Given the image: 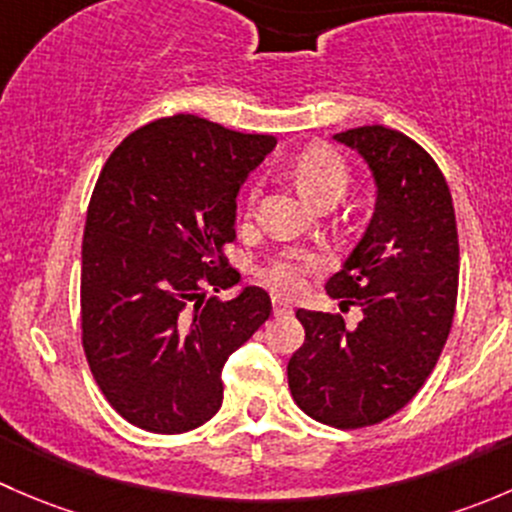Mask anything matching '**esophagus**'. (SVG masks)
<instances>
[{"label": "esophagus", "instance_id": "esophagus-1", "mask_svg": "<svg viewBox=\"0 0 512 512\" xmlns=\"http://www.w3.org/2000/svg\"><path fill=\"white\" fill-rule=\"evenodd\" d=\"M272 312L280 317V314H289L292 312V307H289V302H285L282 297H272Z\"/></svg>", "mask_w": 512, "mask_h": 512}]
</instances>
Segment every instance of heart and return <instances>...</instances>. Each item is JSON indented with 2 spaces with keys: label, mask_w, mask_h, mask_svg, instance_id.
Masks as SVG:
<instances>
[{
  "label": "heart",
  "mask_w": 512,
  "mask_h": 512,
  "mask_svg": "<svg viewBox=\"0 0 512 512\" xmlns=\"http://www.w3.org/2000/svg\"><path fill=\"white\" fill-rule=\"evenodd\" d=\"M294 178L302 193L314 203H324L329 198H342L344 190L349 188V165L332 148H309L307 153L299 156L294 163ZM255 200V195H252ZM322 260L312 252H289L285 257H277L270 265L260 270V277L265 285H270L277 292H297L302 287L304 275L319 270Z\"/></svg>",
  "instance_id": "obj_1"
}]
</instances>
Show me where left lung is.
Wrapping results in <instances>:
<instances>
[{"label":"left lung","instance_id":"left-lung-1","mask_svg":"<svg viewBox=\"0 0 512 512\" xmlns=\"http://www.w3.org/2000/svg\"><path fill=\"white\" fill-rule=\"evenodd\" d=\"M371 168L376 205L329 297L361 309H297L304 344L287 364L292 399L314 421L364 428L404 409L431 376L453 324L458 297V230L451 190L436 160L386 126L334 136Z\"/></svg>","mask_w":512,"mask_h":512}]
</instances>
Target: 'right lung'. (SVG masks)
I'll use <instances>...</instances> for the list:
<instances>
[{
    "label": "right lung",
    "instance_id": "1",
    "mask_svg": "<svg viewBox=\"0 0 512 512\" xmlns=\"http://www.w3.org/2000/svg\"><path fill=\"white\" fill-rule=\"evenodd\" d=\"M277 146L190 113L123 138L96 180L81 247V342L98 389L151 433L203 426L223 404V366L270 319V294L205 297L240 282L237 193Z\"/></svg>",
    "mask_w": 512,
    "mask_h": 512
}]
</instances>
